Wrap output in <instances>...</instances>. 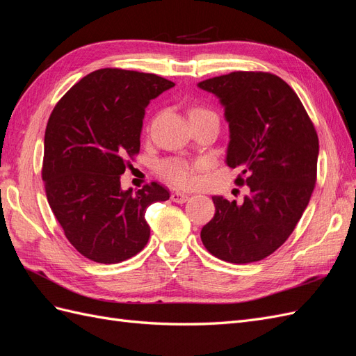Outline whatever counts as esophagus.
Here are the masks:
<instances>
[{"label":"esophagus","mask_w":356,"mask_h":356,"mask_svg":"<svg viewBox=\"0 0 356 356\" xmlns=\"http://www.w3.org/2000/svg\"><path fill=\"white\" fill-rule=\"evenodd\" d=\"M170 199L174 200L175 203H184V202H187V200H188V196H187V195H184V193L175 191V193H172V195H170Z\"/></svg>","instance_id":"1"}]
</instances>
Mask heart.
<instances>
[{
  "mask_svg": "<svg viewBox=\"0 0 356 356\" xmlns=\"http://www.w3.org/2000/svg\"><path fill=\"white\" fill-rule=\"evenodd\" d=\"M191 113H212L207 108H193ZM159 175L163 178L170 186L179 187V188H187L196 184V165L188 163L184 159L172 157L160 161L157 166Z\"/></svg>",
  "mask_w": 356,
  "mask_h": 356,
  "instance_id": "b5f03b06",
  "label": "heart"
}]
</instances>
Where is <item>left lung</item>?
I'll use <instances>...</instances> for the list:
<instances>
[{"label": "left lung", "mask_w": 356, "mask_h": 356, "mask_svg": "<svg viewBox=\"0 0 356 356\" xmlns=\"http://www.w3.org/2000/svg\"><path fill=\"white\" fill-rule=\"evenodd\" d=\"M217 95L230 127L227 165L250 187L242 203L213 196L203 225L204 248L220 260L246 264L273 254L294 232L316 182L319 141L297 93L281 77L234 71L199 83Z\"/></svg>", "instance_id": "left-lung-1"}]
</instances>
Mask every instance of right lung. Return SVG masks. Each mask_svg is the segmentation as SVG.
Returning <instances> with one entry per match:
<instances>
[{
  "label": "right lung",
  "instance_id": "right-lung-1",
  "mask_svg": "<svg viewBox=\"0 0 356 356\" xmlns=\"http://www.w3.org/2000/svg\"><path fill=\"white\" fill-rule=\"evenodd\" d=\"M174 86L156 74L96 70L49 117L41 168L46 196L70 243L95 263H122L143 251L147 208L169 199L157 182L123 191L120 175L139 154L148 102Z\"/></svg>",
  "mask_w": 356,
  "mask_h": 356
}]
</instances>
